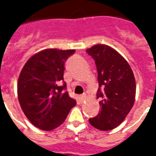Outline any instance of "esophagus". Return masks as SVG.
Instances as JSON below:
<instances>
[{"instance_id": "esophagus-1", "label": "esophagus", "mask_w": 156, "mask_h": 156, "mask_svg": "<svg viewBox=\"0 0 156 156\" xmlns=\"http://www.w3.org/2000/svg\"><path fill=\"white\" fill-rule=\"evenodd\" d=\"M85 98H86V96H85V95H81V96H79V102H80V103H83V102L85 100Z\"/></svg>"}]
</instances>
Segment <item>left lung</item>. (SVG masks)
Returning <instances> with one entry per match:
<instances>
[{
	"label": "left lung",
	"instance_id": "left-lung-1",
	"mask_svg": "<svg viewBox=\"0 0 156 156\" xmlns=\"http://www.w3.org/2000/svg\"><path fill=\"white\" fill-rule=\"evenodd\" d=\"M86 51L94 59L97 67L99 84L97 98L101 107L98 115L88 121L99 130H111L124 120L134 105L136 93L134 73L128 62L109 46L97 44Z\"/></svg>",
	"mask_w": 156,
	"mask_h": 156
}]
</instances>
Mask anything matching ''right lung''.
<instances>
[{"label": "right lung", "instance_id": "add662e5", "mask_svg": "<svg viewBox=\"0 0 156 156\" xmlns=\"http://www.w3.org/2000/svg\"><path fill=\"white\" fill-rule=\"evenodd\" d=\"M75 50L48 48L29 58L20 73L18 100L22 111L34 126L52 130L60 126L76 101L63 92L64 63Z\"/></svg>", "mask_w": 156, "mask_h": 156}]
</instances>
